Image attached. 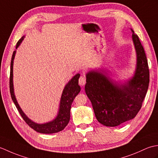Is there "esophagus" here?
I'll return each mask as SVG.
<instances>
[{
	"label": "esophagus",
	"mask_w": 158,
	"mask_h": 158,
	"mask_svg": "<svg viewBox=\"0 0 158 158\" xmlns=\"http://www.w3.org/2000/svg\"><path fill=\"white\" fill-rule=\"evenodd\" d=\"M85 83H86L85 77L83 76V75H81V77H79V84L80 85H82L83 86V85H84L85 84Z\"/></svg>",
	"instance_id": "34e87169"
}]
</instances>
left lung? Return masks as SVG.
<instances>
[{
    "label": "left lung",
    "instance_id": "1",
    "mask_svg": "<svg viewBox=\"0 0 158 158\" xmlns=\"http://www.w3.org/2000/svg\"><path fill=\"white\" fill-rule=\"evenodd\" d=\"M131 31L137 58L132 79L119 85L101 72L91 70L86 74L85 93L97 120L105 126H117L135 118L148 89L149 70L145 50L139 36Z\"/></svg>",
    "mask_w": 158,
    "mask_h": 158
}]
</instances>
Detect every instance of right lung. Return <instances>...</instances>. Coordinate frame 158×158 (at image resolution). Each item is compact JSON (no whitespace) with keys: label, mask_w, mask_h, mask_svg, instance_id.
Wrapping results in <instances>:
<instances>
[{"label":"right lung","mask_w":158,"mask_h":158,"mask_svg":"<svg viewBox=\"0 0 158 158\" xmlns=\"http://www.w3.org/2000/svg\"><path fill=\"white\" fill-rule=\"evenodd\" d=\"M23 39V36L19 39L18 42L17 43L16 49L18 48L20 43H22ZM16 51H14L13 53L11 62V70H10V79H9V88L11 96L14 102L16 108L18 109L20 115L22 117L23 119L28 125L35 130V131L43 134H53L58 132L64 129V127L69 123L70 117V108H71L72 102L75 99V96L79 93L81 88L79 85V78L80 77L79 74H77L73 78L70 80L69 82L67 83L64 87L62 92V94L60 99V103L59 106V110L58 113V115L56 116V119L51 122L39 124L32 122L28 117L25 115V113L22 111L18 105L17 100L15 98V96L14 94V89H13V60L15 58Z\"/></svg>","instance_id":"1"}]
</instances>
